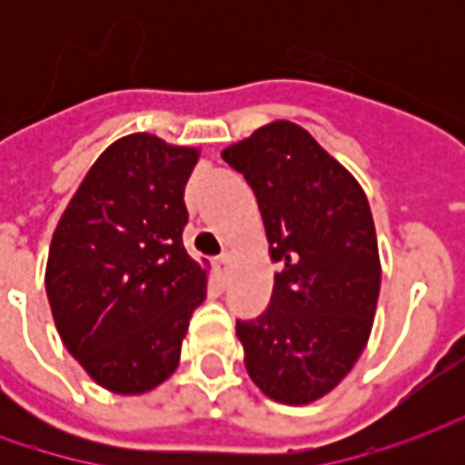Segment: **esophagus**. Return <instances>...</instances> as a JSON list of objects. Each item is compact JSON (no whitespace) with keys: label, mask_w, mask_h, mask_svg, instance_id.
<instances>
[{"label":"esophagus","mask_w":465,"mask_h":465,"mask_svg":"<svg viewBox=\"0 0 465 465\" xmlns=\"http://www.w3.org/2000/svg\"><path fill=\"white\" fill-rule=\"evenodd\" d=\"M212 269H214V277H217V282L224 287V284H227V272H230V259H227V256L217 259L214 263H212Z\"/></svg>","instance_id":"1"}]
</instances>
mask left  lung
Listing matches in <instances>:
<instances>
[{
	"label": "left lung",
	"instance_id": "8db88e82",
	"mask_svg": "<svg viewBox=\"0 0 465 465\" xmlns=\"http://www.w3.org/2000/svg\"><path fill=\"white\" fill-rule=\"evenodd\" d=\"M223 160L253 188L274 274L269 308L238 321L245 370L279 403H311L360 360L381 292L365 191L305 129L261 126Z\"/></svg>",
	"mask_w": 465,
	"mask_h": 465
}]
</instances>
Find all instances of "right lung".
<instances>
[{"label": "right lung", "mask_w": 465, "mask_h": 465, "mask_svg": "<svg viewBox=\"0 0 465 465\" xmlns=\"http://www.w3.org/2000/svg\"><path fill=\"white\" fill-rule=\"evenodd\" d=\"M199 153L129 134L95 160L54 230L45 295L64 347L103 388L136 396L173 375L206 272L183 248Z\"/></svg>", "instance_id": "obj_1"}]
</instances>
